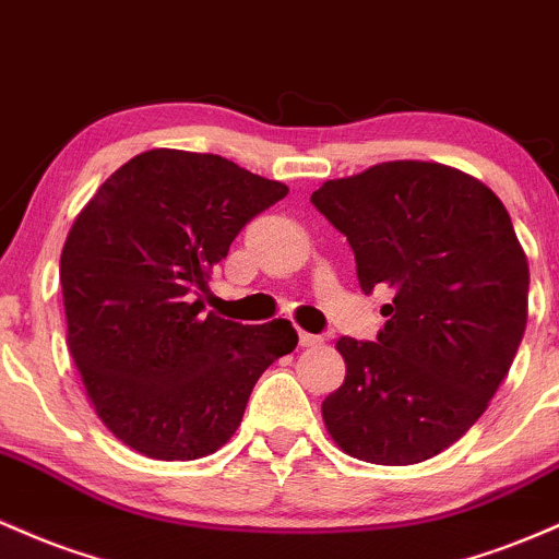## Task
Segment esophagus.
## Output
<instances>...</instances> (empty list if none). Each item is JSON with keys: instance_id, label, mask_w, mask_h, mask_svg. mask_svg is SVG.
I'll return each instance as SVG.
<instances>
[{"instance_id": "1", "label": "esophagus", "mask_w": 559, "mask_h": 559, "mask_svg": "<svg viewBox=\"0 0 559 559\" xmlns=\"http://www.w3.org/2000/svg\"><path fill=\"white\" fill-rule=\"evenodd\" d=\"M298 343L304 348H309V346H322L324 343V337L322 335H311V332H298Z\"/></svg>"}]
</instances>
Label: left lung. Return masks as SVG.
I'll return each instance as SVG.
<instances>
[{"instance_id":"left-lung-1","label":"left lung","mask_w":559,"mask_h":559,"mask_svg":"<svg viewBox=\"0 0 559 559\" xmlns=\"http://www.w3.org/2000/svg\"><path fill=\"white\" fill-rule=\"evenodd\" d=\"M311 203L346 235L361 290L393 293L378 341H337L346 380L324 425L356 460H430L486 412L523 341L528 261L510 213L478 179L423 160L324 181Z\"/></svg>"}]
</instances>
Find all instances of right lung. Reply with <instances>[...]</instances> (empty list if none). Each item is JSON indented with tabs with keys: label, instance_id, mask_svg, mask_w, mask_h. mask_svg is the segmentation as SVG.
Returning <instances> with one entry per match:
<instances>
[{
	"label": "right lung",
	"instance_id": "obj_1",
	"mask_svg": "<svg viewBox=\"0 0 559 559\" xmlns=\"http://www.w3.org/2000/svg\"><path fill=\"white\" fill-rule=\"evenodd\" d=\"M285 195L222 155L147 150L79 213L60 255L68 348L118 441L166 462L213 454L263 369L298 346L285 319H200L213 266Z\"/></svg>",
	"mask_w": 559,
	"mask_h": 559
}]
</instances>
